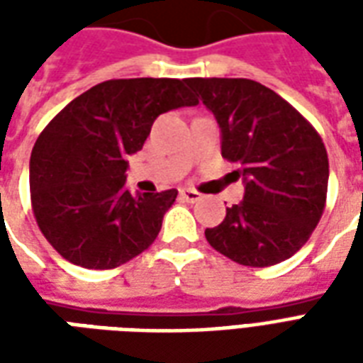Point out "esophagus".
<instances>
[{
    "mask_svg": "<svg viewBox=\"0 0 363 363\" xmlns=\"http://www.w3.org/2000/svg\"><path fill=\"white\" fill-rule=\"evenodd\" d=\"M179 192H181V198H182V200H186V202H198V200L202 198V194H200L198 190L186 189V186H184V189L179 190Z\"/></svg>",
    "mask_w": 363,
    "mask_h": 363,
    "instance_id": "1",
    "label": "esophagus"
}]
</instances>
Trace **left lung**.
Returning <instances> with one entry per match:
<instances>
[{
  "label": "left lung",
  "mask_w": 363,
  "mask_h": 363,
  "mask_svg": "<svg viewBox=\"0 0 363 363\" xmlns=\"http://www.w3.org/2000/svg\"><path fill=\"white\" fill-rule=\"evenodd\" d=\"M186 85L221 128V155L239 165L245 196L206 229L223 257L272 267L294 257L317 228L328 186V157L317 130L278 93L252 79L190 77Z\"/></svg>",
  "instance_id": "obj_1"
}]
</instances>
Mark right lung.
<instances>
[{"mask_svg": "<svg viewBox=\"0 0 363 363\" xmlns=\"http://www.w3.org/2000/svg\"><path fill=\"white\" fill-rule=\"evenodd\" d=\"M194 104L186 79H111L50 120L30 153L28 182L36 223L64 259L108 270L155 241L179 192L130 194L126 159L159 114Z\"/></svg>", "mask_w": 363, "mask_h": 363, "instance_id": "1", "label": "right lung"}]
</instances>
